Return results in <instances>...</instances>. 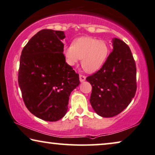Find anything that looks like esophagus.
Listing matches in <instances>:
<instances>
[{"instance_id":"34e87169","label":"esophagus","mask_w":155,"mask_h":155,"mask_svg":"<svg viewBox=\"0 0 155 155\" xmlns=\"http://www.w3.org/2000/svg\"><path fill=\"white\" fill-rule=\"evenodd\" d=\"M79 80L81 82H83L86 80V76L82 75V74H80L79 75Z\"/></svg>"}]
</instances>
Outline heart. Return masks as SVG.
<instances>
[{"label": "heart", "mask_w": 155, "mask_h": 155, "mask_svg": "<svg viewBox=\"0 0 155 155\" xmlns=\"http://www.w3.org/2000/svg\"><path fill=\"white\" fill-rule=\"evenodd\" d=\"M64 55L70 66L75 65L81 59L84 69L92 73L104 65L108 55V47L104 40L81 37L64 48Z\"/></svg>", "instance_id": "heart-1"}]
</instances>
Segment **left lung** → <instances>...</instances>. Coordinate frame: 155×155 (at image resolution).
<instances>
[{
  "label": "left lung",
  "mask_w": 155,
  "mask_h": 155,
  "mask_svg": "<svg viewBox=\"0 0 155 155\" xmlns=\"http://www.w3.org/2000/svg\"><path fill=\"white\" fill-rule=\"evenodd\" d=\"M113 49L100 70L86 78L92 86L90 103L100 116L110 117L126 108L135 95L136 66L130 47L113 39Z\"/></svg>",
  "instance_id": "1"
}]
</instances>
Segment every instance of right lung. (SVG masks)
<instances>
[{
  "mask_svg": "<svg viewBox=\"0 0 155 155\" xmlns=\"http://www.w3.org/2000/svg\"><path fill=\"white\" fill-rule=\"evenodd\" d=\"M63 31L42 30L22 49L18 84L27 108L46 121L64 116L69 96L79 85V74L66 62Z\"/></svg>",
  "mask_w": 155,
  "mask_h": 155,
  "instance_id": "1",
  "label": "right lung"
}]
</instances>
